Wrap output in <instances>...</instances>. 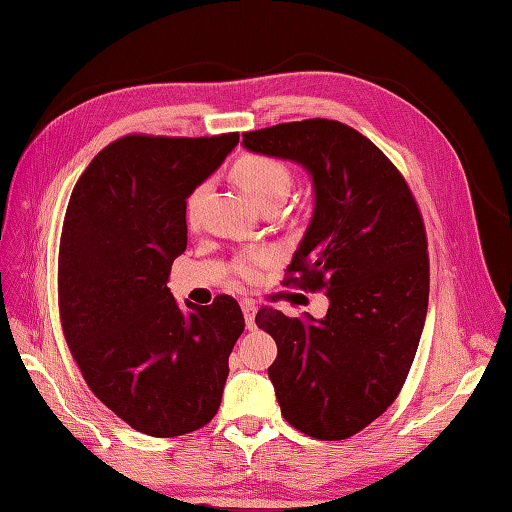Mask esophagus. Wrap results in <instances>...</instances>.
Segmentation results:
<instances>
[{
  "mask_svg": "<svg viewBox=\"0 0 512 512\" xmlns=\"http://www.w3.org/2000/svg\"><path fill=\"white\" fill-rule=\"evenodd\" d=\"M242 312H244V320H246V327L253 329L255 327V314H257V307L251 299H242Z\"/></svg>",
  "mask_w": 512,
  "mask_h": 512,
  "instance_id": "1",
  "label": "esophagus"
}]
</instances>
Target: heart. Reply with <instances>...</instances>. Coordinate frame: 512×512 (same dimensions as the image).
<instances>
[{"label":"heart","mask_w":512,"mask_h":512,"mask_svg":"<svg viewBox=\"0 0 512 512\" xmlns=\"http://www.w3.org/2000/svg\"><path fill=\"white\" fill-rule=\"evenodd\" d=\"M233 178L237 185L242 187V192L251 198L257 207H264L268 202L275 200H285V196L290 194L292 187V176L290 170L277 159L270 157H261V154H248V157H242L240 161H235L233 165ZM205 194V185L196 187L192 194L187 198V218L194 220L196 211H198V202ZM275 259L270 251H248L240 259L235 261V270L237 275L244 279H255L261 266H268L270 261Z\"/></svg>","instance_id":"heart-1"}]
</instances>
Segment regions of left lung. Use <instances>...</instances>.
Instances as JSON below:
<instances>
[{
    "mask_svg": "<svg viewBox=\"0 0 512 512\" xmlns=\"http://www.w3.org/2000/svg\"><path fill=\"white\" fill-rule=\"evenodd\" d=\"M242 146L312 178V220L288 281L323 290L329 310L290 318L264 307L255 323L277 342L268 377L285 421L342 441L397 399L419 349L430 296L419 207L386 154L347 124H279L244 133Z\"/></svg>",
    "mask_w": 512,
    "mask_h": 512,
    "instance_id": "1",
    "label": "left lung"
}]
</instances>
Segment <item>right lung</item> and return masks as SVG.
Returning a JSON list of instances; mask_svg holds the SVG:
<instances>
[{
	"mask_svg": "<svg viewBox=\"0 0 512 512\" xmlns=\"http://www.w3.org/2000/svg\"><path fill=\"white\" fill-rule=\"evenodd\" d=\"M237 141L122 137L95 154L69 198L58 253L65 340L93 395L148 436L216 417L244 331L231 296L178 305L168 288L187 248V198Z\"/></svg>",
	"mask_w": 512,
	"mask_h": 512,
	"instance_id": "obj_1",
	"label": "right lung"
}]
</instances>
